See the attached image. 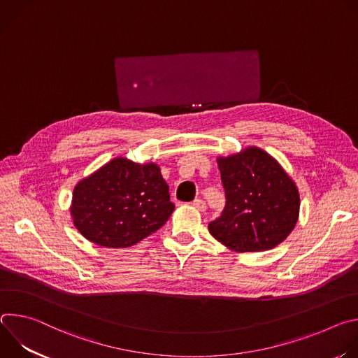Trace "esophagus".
Here are the masks:
<instances>
[{
	"label": "esophagus",
	"mask_w": 358,
	"mask_h": 358,
	"mask_svg": "<svg viewBox=\"0 0 358 358\" xmlns=\"http://www.w3.org/2000/svg\"><path fill=\"white\" fill-rule=\"evenodd\" d=\"M191 206H192L194 208L199 210V211H206V210H207V203H206V201L201 199V198L194 199V201L191 202Z\"/></svg>",
	"instance_id": "esophagus-1"
}]
</instances>
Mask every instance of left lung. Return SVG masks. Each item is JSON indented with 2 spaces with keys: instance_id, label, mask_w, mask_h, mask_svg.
<instances>
[{
  "instance_id": "1",
  "label": "left lung",
  "mask_w": 358,
  "mask_h": 358,
  "mask_svg": "<svg viewBox=\"0 0 358 358\" xmlns=\"http://www.w3.org/2000/svg\"><path fill=\"white\" fill-rule=\"evenodd\" d=\"M218 167L225 207L208 224L211 235L236 252H261L285 241L297 222L300 199L278 162L250 147L218 159Z\"/></svg>"
}]
</instances>
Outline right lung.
<instances>
[{"label": "right lung", "instance_id": "obj_1", "mask_svg": "<svg viewBox=\"0 0 358 358\" xmlns=\"http://www.w3.org/2000/svg\"><path fill=\"white\" fill-rule=\"evenodd\" d=\"M174 203L159 166L115 159L82 180L71 213L76 229L90 242L127 248L160 229Z\"/></svg>", "mask_w": 358, "mask_h": 358}]
</instances>
